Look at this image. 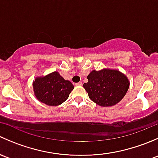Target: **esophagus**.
Segmentation results:
<instances>
[{
	"mask_svg": "<svg viewBox=\"0 0 158 158\" xmlns=\"http://www.w3.org/2000/svg\"><path fill=\"white\" fill-rule=\"evenodd\" d=\"M82 85V82H77V83L75 84V85H76V86H79V85Z\"/></svg>",
	"mask_w": 158,
	"mask_h": 158,
	"instance_id": "1",
	"label": "esophagus"
}]
</instances>
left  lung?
<instances>
[{
  "label": "left lung",
  "instance_id": "left-lung-1",
  "mask_svg": "<svg viewBox=\"0 0 158 158\" xmlns=\"http://www.w3.org/2000/svg\"><path fill=\"white\" fill-rule=\"evenodd\" d=\"M84 89L92 102L102 107H109L118 103L126 95L129 81L118 70L104 69L93 70L87 76Z\"/></svg>",
  "mask_w": 158,
  "mask_h": 158
}]
</instances>
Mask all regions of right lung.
Here are the masks:
<instances>
[{
	"label": "right lung",
	"mask_w": 158,
	"mask_h": 158,
	"mask_svg": "<svg viewBox=\"0 0 158 158\" xmlns=\"http://www.w3.org/2000/svg\"><path fill=\"white\" fill-rule=\"evenodd\" d=\"M33 87L36 98L51 106H56L64 102L74 89L71 82L65 80L58 72L36 77L33 82Z\"/></svg>",
	"instance_id": "1"
}]
</instances>
